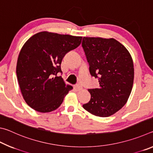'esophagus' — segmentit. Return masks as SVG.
Instances as JSON below:
<instances>
[{
  "label": "esophagus",
  "instance_id": "1",
  "mask_svg": "<svg viewBox=\"0 0 153 153\" xmlns=\"http://www.w3.org/2000/svg\"><path fill=\"white\" fill-rule=\"evenodd\" d=\"M75 88H76V91H80L82 89V87L79 84H77L76 86H75Z\"/></svg>",
  "mask_w": 153,
  "mask_h": 153
}]
</instances>
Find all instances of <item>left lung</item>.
<instances>
[{"instance_id": "8db88e82", "label": "left lung", "mask_w": 153, "mask_h": 153, "mask_svg": "<svg viewBox=\"0 0 153 153\" xmlns=\"http://www.w3.org/2000/svg\"><path fill=\"white\" fill-rule=\"evenodd\" d=\"M82 46L90 73L99 82L98 88L88 89L91 98L83 107L98 117H109L125 105L131 94L132 58L125 46L113 38L84 37Z\"/></svg>"}]
</instances>
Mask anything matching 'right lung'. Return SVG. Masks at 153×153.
Returning a JSON list of instances; mask_svg holds the SVG:
<instances>
[{
    "instance_id": "right-lung-1",
    "label": "right lung",
    "mask_w": 153,
    "mask_h": 153,
    "mask_svg": "<svg viewBox=\"0 0 153 153\" xmlns=\"http://www.w3.org/2000/svg\"><path fill=\"white\" fill-rule=\"evenodd\" d=\"M82 38L41 32L24 44L18 56L16 73L23 97L31 108L48 113L61 105L73 87L56 76L62 73L65 55L79 46Z\"/></svg>"
}]
</instances>
